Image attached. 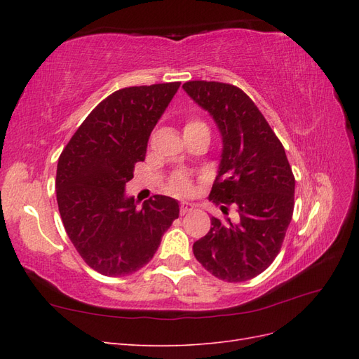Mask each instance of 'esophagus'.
<instances>
[{
	"mask_svg": "<svg viewBox=\"0 0 359 359\" xmlns=\"http://www.w3.org/2000/svg\"><path fill=\"white\" fill-rule=\"evenodd\" d=\"M193 210H194V203H191V202H181V205H180L181 215L187 214V212H191Z\"/></svg>",
	"mask_w": 359,
	"mask_h": 359,
	"instance_id": "1",
	"label": "esophagus"
}]
</instances>
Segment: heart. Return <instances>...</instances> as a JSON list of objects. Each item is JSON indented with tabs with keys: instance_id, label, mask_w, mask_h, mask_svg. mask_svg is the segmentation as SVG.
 <instances>
[{
	"instance_id": "heart-1",
	"label": "heart",
	"mask_w": 359,
	"mask_h": 359,
	"mask_svg": "<svg viewBox=\"0 0 359 359\" xmlns=\"http://www.w3.org/2000/svg\"><path fill=\"white\" fill-rule=\"evenodd\" d=\"M202 127H206L203 123L201 121H190L187 123L186 128L184 130H194V128H202ZM169 190L172 193L175 194H186L191 190V184H190V180L187 175H184V173H180V175L173 177V180L170 181V186H169Z\"/></svg>"
}]
</instances>
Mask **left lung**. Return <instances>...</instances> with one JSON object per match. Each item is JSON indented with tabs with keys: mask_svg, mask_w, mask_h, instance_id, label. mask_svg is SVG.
Returning <instances> with one entry per match:
<instances>
[{
	"mask_svg": "<svg viewBox=\"0 0 359 359\" xmlns=\"http://www.w3.org/2000/svg\"><path fill=\"white\" fill-rule=\"evenodd\" d=\"M190 99L210 114L222 154L210 198L233 203L236 220L211 217V229L193 244L202 266L229 283L259 276L280 252L293 214L295 178L285 148L250 97L229 83L190 81ZM220 210L227 214L224 205Z\"/></svg>",
	"mask_w": 359,
	"mask_h": 359,
	"instance_id": "left-lung-1",
	"label": "left lung"
}]
</instances>
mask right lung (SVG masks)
Segmentation results:
<instances>
[{"label": "right lung", "instance_id": "right-lung-1", "mask_svg": "<svg viewBox=\"0 0 359 359\" xmlns=\"http://www.w3.org/2000/svg\"><path fill=\"white\" fill-rule=\"evenodd\" d=\"M180 82L130 86L85 118L57 166V202L72 244L97 273L124 277L145 266L178 219V201L156 194L137 208L126 184Z\"/></svg>", "mask_w": 359, "mask_h": 359}]
</instances>
